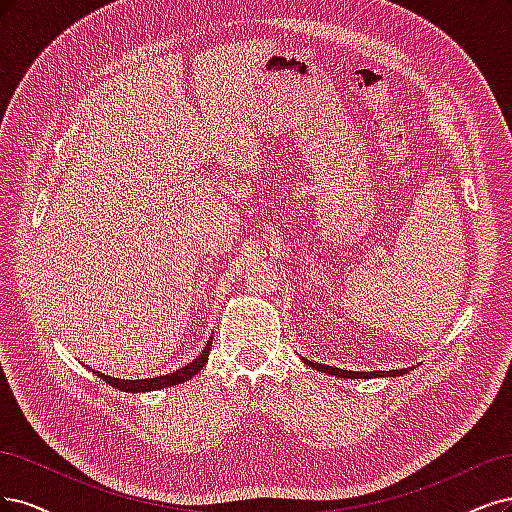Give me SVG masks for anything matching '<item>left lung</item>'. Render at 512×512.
<instances>
[{
    "label": "left lung",
    "instance_id": "1",
    "mask_svg": "<svg viewBox=\"0 0 512 512\" xmlns=\"http://www.w3.org/2000/svg\"><path fill=\"white\" fill-rule=\"evenodd\" d=\"M304 364L315 368L319 372H327V374H334V376H340V378H372V376H400V374H406V370H389V372H383V370H376V372H351V370H340V368H334V366H325V364H317V361H308L304 359Z\"/></svg>",
    "mask_w": 512,
    "mask_h": 512
}]
</instances>
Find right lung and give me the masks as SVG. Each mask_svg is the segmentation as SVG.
Segmentation results:
<instances>
[{
    "mask_svg": "<svg viewBox=\"0 0 512 512\" xmlns=\"http://www.w3.org/2000/svg\"><path fill=\"white\" fill-rule=\"evenodd\" d=\"M210 346H212V338L208 340V344L204 346V351L200 353V357L193 359L191 364L178 368L176 372H170L166 376H155V378H138V381H125V378H114V376H108V374H100L95 372L97 376L102 378V381H106L110 387L119 389V391H129V393H140V391H155V389H163V387H174L178 383H185L189 381L191 376H195L197 372H200L206 361H208V355H210Z\"/></svg>",
    "mask_w": 512,
    "mask_h": 512,
    "instance_id": "1",
    "label": "right lung"
}]
</instances>
